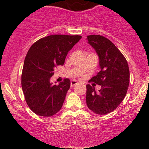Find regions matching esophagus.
Here are the masks:
<instances>
[{
  "mask_svg": "<svg viewBox=\"0 0 149 149\" xmlns=\"http://www.w3.org/2000/svg\"><path fill=\"white\" fill-rule=\"evenodd\" d=\"M78 84H79V83H78V82L76 81L73 80V81H70V86L73 87V86H74L77 85Z\"/></svg>",
  "mask_w": 149,
  "mask_h": 149,
  "instance_id": "34e87169",
  "label": "esophagus"
}]
</instances>
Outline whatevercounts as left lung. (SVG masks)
<instances>
[{
    "mask_svg": "<svg viewBox=\"0 0 149 149\" xmlns=\"http://www.w3.org/2000/svg\"><path fill=\"white\" fill-rule=\"evenodd\" d=\"M87 40L98 55L101 68L89 81L101 85L102 88L97 92L87 84L86 104L96 114L106 115L115 110L127 94L130 82L128 64L118 48L106 37L88 35Z\"/></svg>",
    "mask_w": 149,
    "mask_h": 149,
    "instance_id": "obj_1",
    "label": "left lung"
}]
</instances>
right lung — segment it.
<instances>
[{"mask_svg": "<svg viewBox=\"0 0 149 149\" xmlns=\"http://www.w3.org/2000/svg\"><path fill=\"white\" fill-rule=\"evenodd\" d=\"M81 37L49 35L37 40L29 49L22 70V87L26 104L36 115L50 117L61 110L70 81L65 79L59 85H53L49 79Z\"/></svg>", "mask_w": 149, "mask_h": 149, "instance_id": "obj_1", "label": "right lung"}]
</instances>
